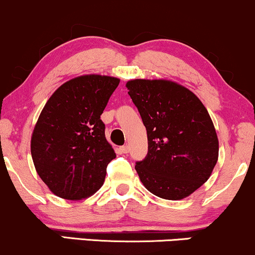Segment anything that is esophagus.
I'll return each mask as SVG.
<instances>
[{
  "mask_svg": "<svg viewBox=\"0 0 255 255\" xmlns=\"http://www.w3.org/2000/svg\"><path fill=\"white\" fill-rule=\"evenodd\" d=\"M120 150H121L122 153H128V152H129V146L124 145V146H121V148H120Z\"/></svg>",
  "mask_w": 255,
  "mask_h": 255,
  "instance_id": "esophagus-1",
  "label": "esophagus"
}]
</instances>
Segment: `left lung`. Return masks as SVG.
Returning a JSON list of instances; mask_svg holds the SVG:
<instances>
[{"label":"left lung","instance_id":"1","mask_svg":"<svg viewBox=\"0 0 255 255\" xmlns=\"http://www.w3.org/2000/svg\"><path fill=\"white\" fill-rule=\"evenodd\" d=\"M126 87L147 130V156L135 165L140 181L166 200L189 197L209 180L218 160V137L209 111L175 81L134 79Z\"/></svg>","mask_w":255,"mask_h":255}]
</instances>
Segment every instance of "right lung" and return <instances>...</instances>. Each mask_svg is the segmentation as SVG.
<instances>
[{
    "instance_id": "obj_1",
    "label": "right lung",
    "mask_w": 255,
    "mask_h": 255,
    "mask_svg": "<svg viewBox=\"0 0 255 255\" xmlns=\"http://www.w3.org/2000/svg\"><path fill=\"white\" fill-rule=\"evenodd\" d=\"M119 84L108 75H80L61 85L44 105L31 154L37 174L57 197L83 200L103 186L116 153L101 115Z\"/></svg>"
}]
</instances>
